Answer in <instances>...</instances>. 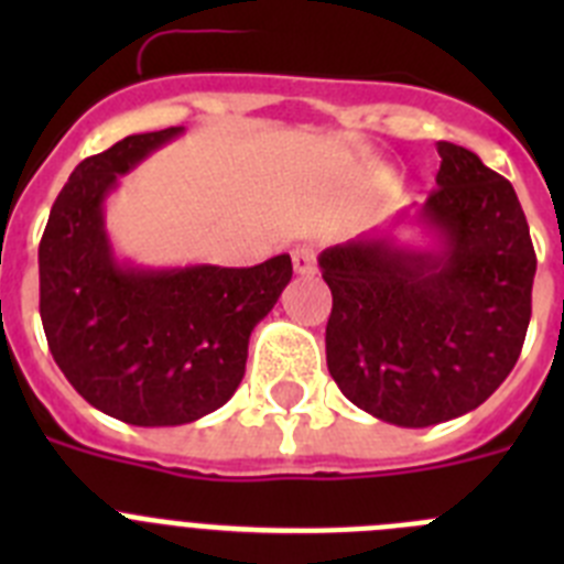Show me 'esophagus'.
Returning <instances> with one entry per match:
<instances>
[{"label":"esophagus","instance_id":"34e87169","mask_svg":"<svg viewBox=\"0 0 564 564\" xmlns=\"http://www.w3.org/2000/svg\"><path fill=\"white\" fill-rule=\"evenodd\" d=\"M293 271H296L299 276H311V273H316V251L307 246L296 248V251H293Z\"/></svg>","mask_w":564,"mask_h":564}]
</instances>
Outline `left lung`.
Returning <instances> with one entry per match:
<instances>
[{
    "label": "left lung",
    "instance_id": "8db88e82",
    "mask_svg": "<svg viewBox=\"0 0 564 564\" xmlns=\"http://www.w3.org/2000/svg\"><path fill=\"white\" fill-rule=\"evenodd\" d=\"M437 154V188L415 212L432 246L364 234L318 257L333 293V381L358 410L406 430L466 415L506 381L536 273L514 186L455 143Z\"/></svg>",
    "mask_w": 564,
    "mask_h": 564
}]
</instances>
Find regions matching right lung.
I'll return each instance as SVG.
<instances>
[{"label":"right lung","mask_w":564,"mask_h":564,"mask_svg":"<svg viewBox=\"0 0 564 564\" xmlns=\"http://www.w3.org/2000/svg\"><path fill=\"white\" fill-rule=\"evenodd\" d=\"M183 127L129 134L69 174L39 246V311L58 370L104 415L181 426L220 410L246 376L248 338L293 276L253 268H141L115 257L104 200Z\"/></svg>","instance_id":"1"}]
</instances>
